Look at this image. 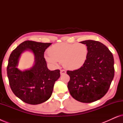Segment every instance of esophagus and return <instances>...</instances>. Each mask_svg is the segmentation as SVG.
<instances>
[{"instance_id":"1","label":"esophagus","mask_w":123,"mask_h":123,"mask_svg":"<svg viewBox=\"0 0 123 123\" xmlns=\"http://www.w3.org/2000/svg\"><path fill=\"white\" fill-rule=\"evenodd\" d=\"M65 73H66V71H65V70H64V69L60 70V74L63 75V74H65Z\"/></svg>"}]
</instances>
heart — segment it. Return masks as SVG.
<instances>
[{"label": "heart", "mask_w": 123, "mask_h": 123, "mask_svg": "<svg viewBox=\"0 0 123 123\" xmlns=\"http://www.w3.org/2000/svg\"><path fill=\"white\" fill-rule=\"evenodd\" d=\"M88 48L83 43H57L49 49V54L45 56L49 63L56 65L62 62L68 69L75 70L83 65L88 56Z\"/></svg>", "instance_id": "obj_1"}]
</instances>
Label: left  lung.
<instances>
[{
    "instance_id": "obj_1",
    "label": "left lung",
    "mask_w": 123,
    "mask_h": 123,
    "mask_svg": "<svg viewBox=\"0 0 123 123\" xmlns=\"http://www.w3.org/2000/svg\"><path fill=\"white\" fill-rule=\"evenodd\" d=\"M88 48V56L78 69L67 70L70 77L68 88L70 95L78 101L91 103L106 95L114 77V60L111 52L100 42H80Z\"/></svg>"
}]
</instances>
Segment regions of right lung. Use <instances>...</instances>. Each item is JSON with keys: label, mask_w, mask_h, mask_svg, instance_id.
Masks as SVG:
<instances>
[{"label": "right lung", "mask_w": 123, "mask_h": 123, "mask_svg": "<svg viewBox=\"0 0 123 123\" xmlns=\"http://www.w3.org/2000/svg\"><path fill=\"white\" fill-rule=\"evenodd\" d=\"M51 43L27 40L19 44L10 55L6 70L10 87L17 97L27 104L37 105L51 97L55 81L60 77V70H50L44 53ZM28 49L35 56V64L30 70L22 72L16 68L21 54Z\"/></svg>", "instance_id": "1"}]
</instances>
